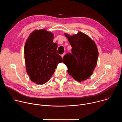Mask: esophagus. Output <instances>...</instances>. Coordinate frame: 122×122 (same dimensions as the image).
<instances>
[{
	"label": "esophagus",
	"instance_id": "1",
	"mask_svg": "<svg viewBox=\"0 0 122 122\" xmlns=\"http://www.w3.org/2000/svg\"><path fill=\"white\" fill-rule=\"evenodd\" d=\"M64 55H65V54H63V55H61V57H62V58H63V57H64Z\"/></svg>",
	"mask_w": 122,
	"mask_h": 122
}]
</instances>
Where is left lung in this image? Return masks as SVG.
Instances as JSON below:
<instances>
[{"instance_id": "obj_1", "label": "left lung", "mask_w": 122, "mask_h": 122, "mask_svg": "<svg viewBox=\"0 0 122 122\" xmlns=\"http://www.w3.org/2000/svg\"><path fill=\"white\" fill-rule=\"evenodd\" d=\"M72 47V54L66 55L63 63L67 72L79 82L88 79L97 66L98 51L95 41L88 35L79 32L72 36L65 33Z\"/></svg>"}]
</instances>
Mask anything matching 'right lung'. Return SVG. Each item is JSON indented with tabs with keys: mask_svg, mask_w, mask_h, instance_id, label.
Masks as SVG:
<instances>
[{
	"mask_svg": "<svg viewBox=\"0 0 122 122\" xmlns=\"http://www.w3.org/2000/svg\"><path fill=\"white\" fill-rule=\"evenodd\" d=\"M54 34L45 29L33 31L26 41L24 54L25 69L31 81L36 84L47 82L62 62L57 54V44L53 42Z\"/></svg>",
	"mask_w": 122,
	"mask_h": 122,
	"instance_id": "add662e5",
	"label": "right lung"
}]
</instances>
